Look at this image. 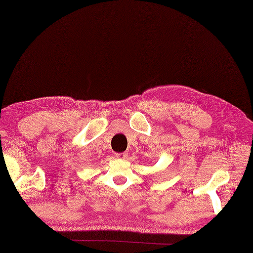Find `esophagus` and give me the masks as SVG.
Returning <instances> with one entry per match:
<instances>
[{"label": "esophagus", "instance_id": "1", "mask_svg": "<svg viewBox=\"0 0 253 253\" xmlns=\"http://www.w3.org/2000/svg\"><path fill=\"white\" fill-rule=\"evenodd\" d=\"M128 157V153L127 152H122V153H117L116 154V158L120 159V160H125Z\"/></svg>", "mask_w": 253, "mask_h": 253}]
</instances>
